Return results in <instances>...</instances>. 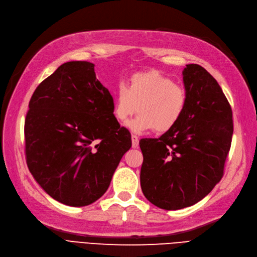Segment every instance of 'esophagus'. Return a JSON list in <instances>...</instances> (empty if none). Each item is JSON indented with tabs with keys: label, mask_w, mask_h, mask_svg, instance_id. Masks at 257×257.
Returning <instances> with one entry per match:
<instances>
[{
	"label": "esophagus",
	"mask_w": 257,
	"mask_h": 257,
	"mask_svg": "<svg viewBox=\"0 0 257 257\" xmlns=\"http://www.w3.org/2000/svg\"><path fill=\"white\" fill-rule=\"evenodd\" d=\"M131 141H132V147L138 148L139 147V138L136 135H132Z\"/></svg>",
	"instance_id": "esophagus-1"
}]
</instances>
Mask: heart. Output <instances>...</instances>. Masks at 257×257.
I'll list each match as a JSON object with an SVG mask.
<instances>
[{
  "mask_svg": "<svg viewBox=\"0 0 257 257\" xmlns=\"http://www.w3.org/2000/svg\"><path fill=\"white\" fill-rule=\"evenodd\" d=\"M188 104L186 88L157 70L137 72L128 86L119 83L115 89L113 114L125 122L137 112L139 116L128 123L136 132L154 129L164 134L175 127Z\"/></svg>",
  "mask_w": 257,
  "mask_h": 257,
  "instance_id": "heart-1",
  "label": "heart"
}]
</instances>
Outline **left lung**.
I'll return each mask as SVG.
<instances>
[{"mask_svg": "<svg viewBox=\"0 0 257 257\" xmlns=\"http://www.w3.org/2000/svg\"><path fill=\"white\" fill-rule=\"evenodd\" d=\"M184 116L158 139H142L141 188L155 206L176 210L200 202L224 174L233 137V113L217 80L189 64Z\"/></svg>", "mask_w": 257, "mask_h": 257, "instance_id": "8db88e82", "label": "left lung"}]
</instances>
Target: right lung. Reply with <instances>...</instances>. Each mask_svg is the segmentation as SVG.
Masks as SVG:
<instances>
[{
  "mask_svg": "<svg viewBox=\"0 0 257 257\" xmlns=\"http://www.w3.org/2000/svg\"><path fill=\"white\" fill-rule=\"evenodd\" d=\"M95 65L67 62L35 89L24 121L32 175L57 202L81 207L97 201L131 147V135L113 114V97Z\"/></svg>",
  "mask_w": 257,
  "mask_h": 257,
  "instance_id": "1",
  "label": "right lung"
}]
</instances>
